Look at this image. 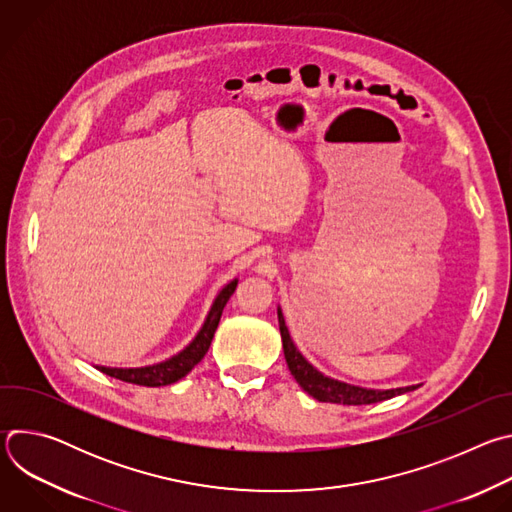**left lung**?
<instances>
[{
    "label": "left lung",
    "instance_id": "obj_1",
    "mask_svg": "<svg viewBox=\"0 0 512 512\" xmlns=\"http://www.w3.org/2000/svg\"><path fill=\"white\" fill-rule=\"evenodd\" d=\"M277 318H279V332H281V340H283V354H285V362L294 375V379L300 383V387L310 393L314 399L322 401V403H342V405H371V403H379L385 399H391L395 395L413 391L417 387H403V389H389V391H373V389H360V387H352V385H344L338 383L334 379H328L324 375H320L314 367L304 360V356L296 350L294 342L289 338L285 320L281 316V310H277Z\"/></svg>",
    "mask_w": 512,
    "mask_h": 512
}]
</instances>
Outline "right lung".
<instances>
[{
    "mask_svg": "<svg viewBox=\"0 0 512 512\" xmlns=\"http://www.w3.org/2000/svg\"><path fill=\"white\" fill-rule=\"evenodd\" d=\"M237 287V279L231 281L221 294L216 296L210 314L202 326V330L198 332V336L190 342V346H186L180 354L172 356L166 362L154 364V367H145V369H105L99 367L105 375L125 381V383H133V385H143V387H162V385H172L176 381H180L182 377H186L196 364L204 358V354L208 352V346L212 342V336L216 332L218 322H221V314L225 304L229 302V298L233 296V291Z\"/></svg>",
    "mask_w": 512,
    "mask_h": 512,
    "instance_id": "1",
    "label": "right lung"
}]
</instances>
